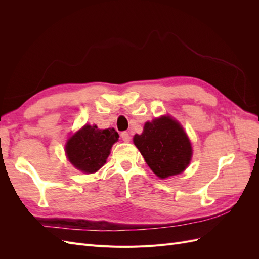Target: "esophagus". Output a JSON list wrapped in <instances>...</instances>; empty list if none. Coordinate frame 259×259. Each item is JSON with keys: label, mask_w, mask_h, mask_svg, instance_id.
<instances>
[{"label": "esophagus", "mask_w": 259, "mask_h": 259, "mask_svg": "<svg viewBox=\"0 0 259 259\" xmlns=\"http://www.w3.org/2000/svg\"><path fill=\"white\" fill-rule=\"evenodd\" d=\"M121 138H122L123 142H125V143H128L131 140V136H130L127 132H122L121 133Z\"/></svg>", "instance_id": "1"}]
</instances>
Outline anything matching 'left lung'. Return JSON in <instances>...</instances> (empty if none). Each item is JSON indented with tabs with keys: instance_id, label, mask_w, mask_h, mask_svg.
<instances>
[{
	"instance_id": "1",
	"label": "left lung",
	"mask_w": 259,
	"mask_h": 259,
	"mask_svg": "<svg viewBox=\"0 0 259 259\" xmlns=\"http://www.w3.org/2000/svg\"><path fill=\"white\" fill-rule=\"evenodd\" d=\"M134 144L148 166L162 179L180 174L191 160L189 139L180 124L169 116L147 122L143 134L134 136Z\"/></svg>"
}]
</instances>
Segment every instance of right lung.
<instances>
[{
	"instance_id": "obj_1",
	"label": "right lung",
	"mask_w": 259,
	"mask_h": 259,
	"mask_svg": "<svg viewBox=\"0 0 259 259\" xmlns=\"http://www.w3.org/2000/svg\"><path fill=\"white\" fill-rule=\"evenodd\" d=\"M119 134L114 128L99 130L85 125L68 140L66 153L69 161L84 173H95L106 163Z\"/></svg>"
}]
</instances>
